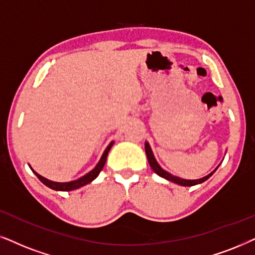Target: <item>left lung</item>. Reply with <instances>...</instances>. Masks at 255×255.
<instances>
[{
	"label": "left lung",
	"mask_w": 255,
	"mask_h": 255,
	"mask_svg": "<svg viewBox=\"0 0 255 255\" xmlns=\"http://www.w3.org/2000/svg\"><path fill=\"white\" fill-rule=\"evenodd\" d=\"M144 149H146L147 159H148V162H149V165H150V167H151V169H153L154 172H155V173L157 174V175L161 176V178L168 180V181H172V182H174V183H178V185H180V186H195V185H198V183L205 182L206 180L211 178V176L214 174L215 170H217V169L213 170V172L209 173L208 175H206V176H204V178H201V179H199V180H185V179H180V178H178V176H174V175H172V174H170V173L166 172L165 169L161 168L159 163H157V161L155 160V157H154V154H153V151H151V148H150L149 143H148V142L144 143Z\"/></svg>",
	"instance_id": "left-lung-1"
}]
</instances>
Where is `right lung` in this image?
<instances>
[{
    "mask_svg": "<svg viewBox=\"0 0 255 255\" xmlns=\"http://www.w3.org/2000/svg\"><path fill=\"white\" fill-rule=\"evenodd\" d=\"M113 144H114V141H112V142L108 144V147L106 148V150L104 151V154H102L101 159H100L99 163L95 166L94 169L90 170L89 173H87L86 175L82 176V178H80V179H77V180H74V181H70V182H55V181H50V180L43 178V176H41L40 174H37L33 168H31L30 166H29V167H30L31 170H33V172L35 173V175H36L37 178L40 179L41 182H43L44 185L48 186V187H49V188H51V189H54V191H62V192L74 191V189L80 188V187L85 186V185H87V183L92 182L93 180L98 178V175L100 174V172H101L102 168H104V166H105V163H106V160H107V155H108L109 150H111V148H112Z\"/></svg>",
    "mask_w": 255,
    "mask_h": 255,
    "instance_id": "obj_1",
    "label": "right lung"
}]
</instances>
